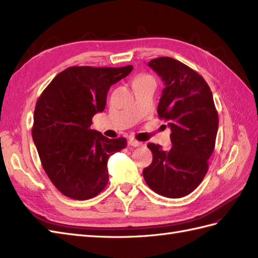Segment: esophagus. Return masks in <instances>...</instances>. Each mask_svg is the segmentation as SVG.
<instances>
[{
	"instance_id": "1",
	"label": "esophagus",
	"mask_w": 258,
	"mask_h": 258,
	"mask_svg": "<svg viewBox=\"0 0 258 258\" xmlns=\"http://www.w3.org/2000/svg\"><path fill=\"white\" fill-rule=\"evenodd\" d=\"M128 145L130 146H133V147H139V146H143V144L141 142H137L135 139H130L128 141Z\"/></svg>"
}]
</instances>
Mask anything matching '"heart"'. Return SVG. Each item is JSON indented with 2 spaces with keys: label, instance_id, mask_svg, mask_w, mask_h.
<instances>
[{
  "label": "heart",
  "instance_id": "obj_1",
  "mask_svg": "<svg viewBox=\"0 0 258 258\" xmlns=\"http://www.w3.org/2000/svg\"><path fill=\"white\" fill-rule=\"evenodd\" d=\"M146 81H153L151 77L147 76V75H141L138 76L135 80H134V83H139V82H146Z\"/></svg>",
  "mask_w": 258,
  "mask_h": 258
}]
</instances>
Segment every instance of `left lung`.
<instances>
[{"mask_svg":"<svg viewBox=\"0 0 258 258\" xmlns=\"http://www.w3.org/2000/svg\"><path fill=\"white\" fill-rule=\"evenodd\" d=\"M148 66L165 86L158 114L171 128L172 146L163 150L160 145H147L153 159L143 175L154 192L181 198L192 192L208 172L218 114L211 88L198 72L171 57L156 58Z\"/></svg>","mask_w":258,"mask_h":258,"instance_id":"left-lung-1","label":"left lung"}]
</instances>
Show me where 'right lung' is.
I'll return each mask as SVG.
<instances>
[{"label":"right lung","mask_w":258,"mask_h":258,"mask_svg":"<svg viewBox=\"0 0 258 258\" xmlns=\"http://www.w3.org/2000/svg\"><path fill=\"white\" fill-rule=\"evenodd\" d=\"M132 70L131 64L69 67L51 80L36 101L33 142L44 171L63 196L87 200L107 186L108 160L126 147V139H109L91 130L92 119L105 110L110 86Z\"/></svg>","instance_id":"obj_1"}]
</instances>
